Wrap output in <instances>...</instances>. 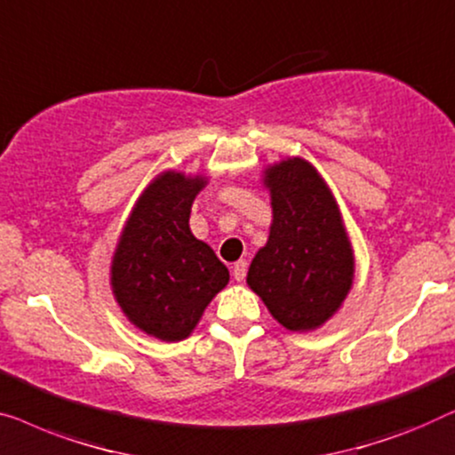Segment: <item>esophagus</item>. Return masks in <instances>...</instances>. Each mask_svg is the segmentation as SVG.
<instances>
[{"instance_id":"1","label":"esophagus","mask_w":455,"mask_h":455,"mask_svg":"<svg viewBox=\"0 0 455 455\" xmlns=\"http://www.w3.org/2000/svg\"><path fill=\"white\" fill-rule=\"evenodd\" d=\"M247 276V261L245 259H239L236 264L233 266V278L236 280V283H243Z\"/></svg>"}]
</instances>
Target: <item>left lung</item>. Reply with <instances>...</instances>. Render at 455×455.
Masks as SVG:
<instances>
[{"instance_id": "8db88e82", "label": "left lung", "mask_w": 455, "mask_h": 455, "mask_svg": "<svg viewBox=\"0 0 455 455\" xmlns=\"http://www.w3.org/2000/svg\"><path fill=\"white\" fill-rule=\"evenodd\" d=\"M270 239L249 266L247 284L286 330L322 325L353 284V251L334 197L300 158L272 166Z\"/></svg>"}]
</instances>
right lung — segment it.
Wrapping results in <instances>:
<instances>
[{
    "instance_id": "obj_1",
    "label": "right lung",
    "mask_w": 455,
    "mask_h": 455,
    "mask_svg": "<svg viewBox=\"0 0 455 455\" xmlns=\"http://www.w3.org/2000/svg\"><path fill=\"white\" fill-rule=\"evenodd\" d=\"M204 181L164 172L127 220L113 259V292L130 322L161 340H181L228 283V270L189 230Z\"/></svg>"
}]
</instances>
